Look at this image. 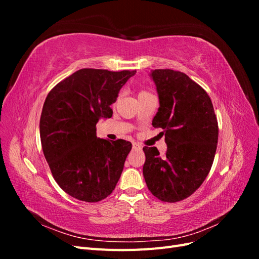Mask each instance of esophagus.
Segmentation results:
<instances>
[{"label":"esophagus","instance_id":"obj_1","mask_svg":"<svg viewBox=\"0 0 259 259\" xmlns=\"http://www.w3.org/2000/svg\"><path fill=\"white\" fill-rule=\"evenodd\" d=\"M133 148L136 149V150H142V149H143V146L140 145V144H136V143H134V144H133Z\"/></svg>","mask_w":259,"mask_h":259}]
</instances>
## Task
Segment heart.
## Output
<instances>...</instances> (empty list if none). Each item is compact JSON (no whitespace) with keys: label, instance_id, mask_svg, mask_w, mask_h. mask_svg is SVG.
Here are the masks:
<instances>
[{"label":"heart","instance_id":"b5f03b06","mask_svg":"<svg viewBox=\"0 0 259 259\" xmlns=\"http://www.w3.org/2000/svg\"><path fill=\"white\" fill-rule=\"evenodd\" d=\"M145 95H148V93L145 92V91H142L138 93V97H142V96H145Z\"/></svg>","mask_w":259,"mask_h":259}]
</instances>
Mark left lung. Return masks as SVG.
Wrapping results in <instances>:
<instances>
[{
  "instance_id": "1",
  "label": "left lung",
  "mask_w": 259,
  "mask_h": 259,
  "mask_svg": "<svg viewBox=\"0 0 259 259\" xmlns=\"http://www.w3.org/2000/svg\"><path fill=\"white\" fill-rule=\"evenodd\" d=\"M160 107L153 127H161L167 146L160 155L144 147L143 173L148 189L164 202L182 201L204 182L214 161L218 123L207 93L187 74L170 69L152 70Z\"/></svg>"
}]
</instances>
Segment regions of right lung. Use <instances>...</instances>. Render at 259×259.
<instances>
[{
    "label": "right lung",
    "mask_w": 259,
    "mask_h": 259,
    "mask_svg": "<svg viewBox=\"0 0 259 259\" xmlns=\"http://www.w3.org/2000/svg\"><path fill=\"white\" fill-rule=\"evenodd\" d=\"M135 73L77 70L45 99L40 119L44 156L59 187L77 200H104L119 182L132 144L98 138L96 124L112 116L110 106Z\"/></svg>",
    "instance_id": "1"
}]
</instances>
